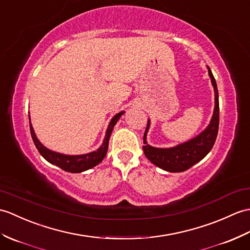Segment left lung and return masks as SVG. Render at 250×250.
Listing matches in <instances>:
<instances>
[{"label":"left lung","mask_w":250,"mask_h":250,"mask_svg":"<svg viewBox=\"0 0 250 250\" xmlns=\"http://www.w3.org/2000/svg\"><path fill=\"white\" fill-rule=\"evenodd\" d=\"M208 75L215 92V107L210 124L199 135L189 139L183 144H180L171 148H155L147 144V133L149 130L150 120H148L146 131L144 134V153L152 164L162 169L169 172H181L188 170L196 163H198L211 151L216 141L219 125V103L218 90L216 81L214 79L212 71L208 67Z\"/></svg>","instance_id":"left-lung-1"}]
</instances>
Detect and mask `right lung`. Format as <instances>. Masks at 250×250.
I'll return each mask as SVG.
<instances>
[{
    "instance_id": "right-lung-1",
    "label": "right lung",
    "mask_w": 250,
    "mask_h": 250,
    "mask_svg": "<svg viewBox=\"0 0 250 250\" xmlns=\"http://www.w3.org/2000/svg\"><path fill=\"white\" fill-rule=\"evenodd\" d=\"M124 113L125 112H120L118 114H116L112 118V120L109 121V125L107 126V130L105 133V137H104V141H103V144L101 145V147L97 149L94 152H89L86 154L67 155V154L52 151V150L45 148L43 145L38 141V138L36 134H35L34 129L31 124V118L28 117L30 118L31 135H32L35 146H36V148L38 149L39 153L42 154L43 158L49 162V163L59 166L62 170L68 171V172H82L87 169H90L92 167H95L99 163H101L102 160L104 159V156L106 155V152H107L109 136L112 134V131L114 129L115 125L117 124V121L121 117V115H124Z\"/></svg>"
}]
</instances>
